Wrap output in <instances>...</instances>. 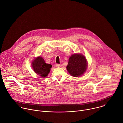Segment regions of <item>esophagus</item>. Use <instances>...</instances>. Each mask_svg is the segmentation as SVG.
Instances as JSON below:
<instances>
[{"label": "esophagus", "instance_id": "34e87169", "mask_svg": "<svg viewBox=\"0 0 123 123\" xmlns=\"http://www.w3.org/2000/svg\"><path fill=\"white\" fill-rule=\"evenodd\" d=\"M55 66H56V67H58V68H59V67H61V66H62V65H61V64H56V65H55Z\"/></svg>", "mask_w": 123, "mask_h": 123}]
</instances>
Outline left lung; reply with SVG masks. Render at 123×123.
Segmentation results:
<instances>
[{"label": "left lung", "mask_w": 123, "mask_h": 123, "mask_svg": "<svg viewBox=\"0 0 123 123\" xmlns=\"http://www.w3.org/2000/svg\"><path fill=\"white\" fill-rule=\"evenodd\" d=\"M87 63L86 58L80 54H74L69 58L67 67L69 73L73 77H79L86 70Z\"/></svg>", "instance_id": "obj_1"}]
</instances>
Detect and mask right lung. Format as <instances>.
I'll return each mask as SVG.
<instances>
[{
    "mask_svg": "<svg viewBox=\"0 0 123 123\" xmlns=\"http://www.w3.org/2000/svg\"><path fill=\"white\" fill-rule=\"evenodd\" d=\"M32 67L36 73L42 77H45L48 75L52 66L51 64H46L43 59L39 56L32 62Z\"/></svg>",
    "mask_w": 123,
    "mask_h": 123,
    "instance_id": "1",
    "label": "right lung"
}]
</instances>
